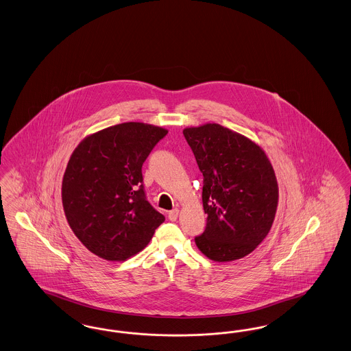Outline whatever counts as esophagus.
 I'll use <instances>...</instances> for the list:
<instances>
[{
	"label": "esophagus",
	"mask_w": 351,
	"mask_h": 351,
	"mask_svg": "<svg viewBox=\"0 0 351 351\" xmlns=\"http://www.w3.org/2000/svg\"><path fill=\"white\" fill-rule=\"evenodd\" d=\"M178 217H179V210L178 209H173V210H171L169 213V221H172V222H175L176 219H178Z\"/></svg>",
	"instance_id": "obj_1"
}]
</instances>
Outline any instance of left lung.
Masks as SVG:
<instances>
[{
    "label": "left lung",
    "mask_w": 351,
    "mask_h": 351,
    "mask_svg": "<svg viewBox=\"0 0 351 351\" xmlns=\"http://www.w3.org/2000/svg\"><path fill=\"white\" fill-rule=\"evenodd\" d=\"M182 134L204 175L205 231L195 238L213 261L241 258L265 239L278 205V184L264 150L219 124L185 128Z\"/></svg>",
    "instance_id": "left-lung-1"
}]
</instances>
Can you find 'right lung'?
<instances>
[{
	"instance_id": "obj_1",
	"label": "right lung",
	"mask_w": 351,
	"mask_h": 351,
	"mask_svg": "<svg viewBox=\"0 0 351 351\" xmlns=\"http://www.w3.org/2000/svg\"><path fill=\"white\" fill-rule=\"evenodd\" d=\"M169 130L123 123L86 137L62 179V206L90 252L123 261L142 251L165 217L146 199L142 165Z\"/></svg>"
}]
</instances>
